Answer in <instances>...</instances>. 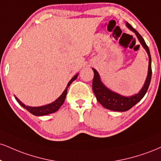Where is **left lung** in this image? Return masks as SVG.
<instances>
[{"mask_svg": "<svg viewBox=\"0 0 161 161\" xmlns=\"http://www.w3.org/2000/svg\"><path fill=\"white\" fill-rule=\"evenodd\" d=\"M127 26L133 31V32L136 34L137 37H138L139 42H141L144 49L146 50L147 53L148 55L149 58V64H148V75H147V79L146 82H145L144 86L142 88V90L139 92L138 94L136 95H133L131 97H126L121 96L119 94H116L115 92H112L109 90L107 88L103 85L100 79V76L98 73L94 69H93L94 71V79H93L92 82V89L95 94L97 100L100 103L101 105L105 107L106 109L112 110V111H117V112H125L129 110L130 109L135 106L139 101H140L142 99L143 97L146 94L147 91L149 87L151 82V79H152V58H151L150 51L148 46L146 45V42L143 40L142 36L139 34L138 31H136L131 26L129 23L127 22Z\"/></svg>", "mask_w": 161, "mask_h": 161, "instance_id": "1", "label": "left lung"}]
</instances>
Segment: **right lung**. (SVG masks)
Wrapping results in <instances>:
<instances>
[{"label": "right lung", "mask_w": 161, "mask_h": 161, "mask_svg": "<svg viewBox=\"0 0 161 161\" xmlns=\"http://www.w3.org/2000/svg\"><path fill=\"white\" fill-rule=\"evenodd\" d=\"M77 76H78V74L74 75V76L71 79V80L68 82L67 88H66L64 91L63 94H62L55 102L52 103L50 104H48V105L39 106V107H31V106H25L24 103H22L16 97H15V98L16 99L17 102H18L22 106V107H24L25 109H26L29 112H31V113L33 114V115H37V116L49 115V114L53 113V112L58 111V110L60 109V107L63 105L64 102V100L66 98V96H67V88H69V86H70L71 83H72L74 80H75V79L77 78Z\"/></svg>", "instance_id": "1"}]
</instances>
